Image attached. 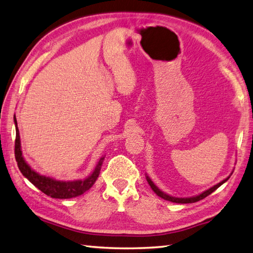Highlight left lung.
<instances>
[{
	"instance_id": "8db88e82",
	"label": "left lung",
	"mask_w": 253,
	"mask_h": 253,
	"mask_svg": "<svg viewBox=\"0 0 253 253\" xmlns=\"http://www.w3.org/2000/svg\"><path fill=\"white\" fill-rule=\"evenodd\" d=\"M229 176H231V175H229ZM229 176H227L225 179H223V181L220 182L218 184L214 185V186H213V187H211V188H209L208 190H206V192L201 193L200 195L194 196V197H189V198L172 197V196L164 193V192H162V190H160L158 187H157L156 185L153 183V181H151V179L149 178V176H146V178H147V182H148V184H149V186L151 187V189H153L154 192H155L157 195H158L159 197H161L162 199L168 200V201H171V203H175V204H193V203H197V201H199V200H201V199H204V198L207 197V196H209L210 194H212L213 192H214L215 189H217L218 187H220L222 184L225 183V182L227 181V179L229 178Z\"/></svg>"
}]
</instances>
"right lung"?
<instances>
[{"mask_svg": "<svg viewBox=\"0 0 253 253\" xmlns=\"http://www.w3.org/2000/svg\"><path fill=\"white\" fill-rule=\"evenodd\" d=\"M14 122L16 126V139H15V158L17 161V165L22 175L27 177L29 181L35 185L37 188L41 190L42 193L49 196L52 198H58V199H69L77 197L84 194L93 186V184L96 182V179L99 175L100 168H102L103 161L105 157H102L97 162L96 167H95L94 171L89 176L84 179H78V181H57L52 177L44 176L32 170L30 166L27 164L26 160L22 157L21 153V146H20V136L19 131L17 127V120L16 117H14Z\"/></svg>", "mask_w": 253, "mask_h": 253, "instance_id": "right-lung-1", "label": "right lung"}]
</instances>
